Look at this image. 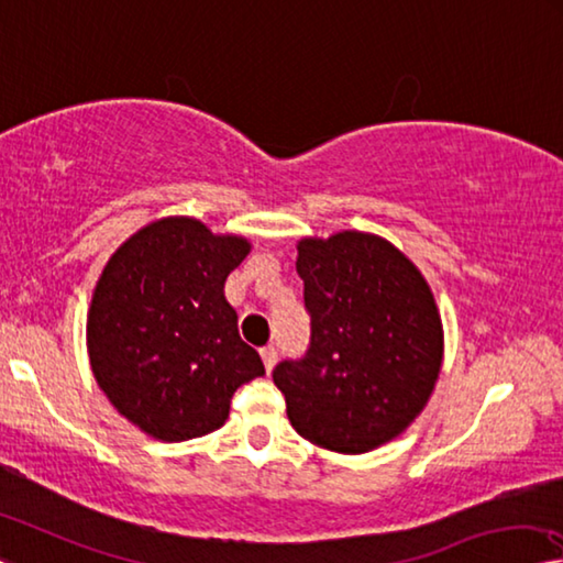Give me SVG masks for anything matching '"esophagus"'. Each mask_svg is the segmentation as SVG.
<instances>
[{"label":"esophagus","mask_w":563,"mask_h":563,"mask_svg":"<svg viewBox=\"0 0 563 563\" xmlns=\"http://www.w3.org/2000/svg\"><path fill=\"white\" fill-rule=\"evenodd\" d=\"M261 358H263L265 371L271 373V371L275 368V363H278V351H275V345H265V347H261Z\"/></svg>","instance_id":"obj_1"}]
</instances>
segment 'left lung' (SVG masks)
<instances>
[{
    "mask_svg": "<svg viewBox=\"0 0 563 563\" xmlns=\"http://www.w3.org/2000/svg\"><path fill=\"white\" fill-rule=\"evenodd\" d=\"M296 267L310 345L273 371L290 426L338 453L394 441L441 373L443 325L426 278L396 245L358 230L302 238Z\"/></svg>",
    "mask_w": 563,
    "mask_h": 563,
    "instance_id": "obj_1",
    "label": "left lung"
}]
</instances>
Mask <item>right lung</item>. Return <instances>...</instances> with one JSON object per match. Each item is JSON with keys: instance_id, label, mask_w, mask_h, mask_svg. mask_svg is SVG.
<instances>
[{"instance_id": "1", "label": "right lung", "mask_w": 563, "mask_h": 563, "mask_svg": "<svg viewBox=\"0 0 563 563\" xmlns=\"http://www.w3.org/2000/svg\"><path fill=\"white\" fill-rule=\"evenodd\" d=\"M247 253L245 238L163 218L124 240L95 285L87 351L97 386L157 441L218 431L235 390L265 376L225 300L228 275Z\"/></svg>"}]
</instances>
